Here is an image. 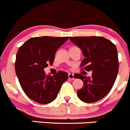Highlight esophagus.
<instances>
[{
	"label": "esophagus",
	"instance_id": "obj_1",
	"mask_svg": "<svg viewBox=\"0 0 130 130\" xmlns=\"http://www.w3.org/2000/svg\"><path fill=\"white\" fill-rule=\"evenodd\" d=\"M68 78H69V79H74V74L69 73V74H68Z\"/></svg>",
	"mask_w": 130,
	"mask_h": 130
}]
</instances>
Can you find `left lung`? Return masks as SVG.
Listing matches in <instances>:
<instances>
[{
	"instance_id": "left-lung-1",
	"label": "left lung",
	"mask_w": 130,
	"mask_h": 130,
	"mask_svg": "<svg viewBox=\"0 0 130 130\" xmlns=\"http://www.w3.org/2000/svg\"><path fill=\"white\" fill-rule=\"evenodd\" d=\"M70 40L81 48L85 59L81 68L92 71V76L76 74L74 78L83 81V86L77 92L78 98L92 103L103 99L114 84L119 70L118 51L115 45L102 37H70Z\"/></svg>"
}]
</instances>
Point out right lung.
<instances>
[{
  "label": "right lung",
  "mask_w": 130,
  "mask_h": 130,
  "mask_svg": "<svg viewBox=\"0 0 130 130\" xmlns=\"http://www.w3.org/2000/svg\"><path fill=\"white\" fill-rule=\"evenodd\" d=\"M69 37H40L31 38L23 43L16 54L15 71L20 85L27 96L42 104L55 100L68 74L59 71L52 76L43 69L52 65L57 50Z\"/></svg>",
  "instance_id": "add662e5"
}]
</instances>
